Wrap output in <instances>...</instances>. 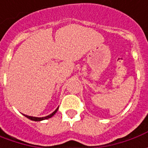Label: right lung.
<instances>
[{
  "instance_id": "add662e5",
  "label": "right lung",
  "mask_w": 148,
  "mask_h": 148,
  "mask_svg": "<svg viewBox=\"0 0 148 148\" xmlns=\"http://www.w3.org/2000/svg\"><path fill=\"white\" fill-rule=\"evenodd\" d=\"M59 108V107H58ZM58 108L53 112V113H51V114H49L48 116H43V117H36V116H27V115H25L23 114L24 116H26V117H27L28 119H30V120L32 121H43V120H46V119H49L50 117H52V116L57 112V110H58Z\"/></svg>"
}]
</instances>
